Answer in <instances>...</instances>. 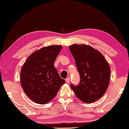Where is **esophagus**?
Here are the masks:
<instances>
[{"mask_svg":"<svg viewBox=\"0 0 129 129\" xmlns=\"http://www.w3.org/2000/svg\"><path fill=\"white\" fill-rule=\"evenodd\" d=\"M70 80H71V79H70L69 77H68V78H67L66 79V82L68 83H69L70 82Z\"/></svg>","mask_w":129,"mask_h":129,"instance_id":"34e87169","label":"esophagus"}]
</instances>
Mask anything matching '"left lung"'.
Here are the masks:
<instances>
[{
  "label": "left lung",
  "instance_id": "8db88e82",
  "mask_svg": "<svg viewBox=\"0 0 129 129\" xmlns=\"http://www.w3.org/2000/svg\"><path fill=\"white\" fill-rule=\"evenodd\" d=\"M69 49L80 75V83L71 85L75 95L82 101L93 103L103 96L110 79L108 63L100 51L85 44H73Z\"/></svg>",
  "mask_w": 129,
  "mask_h": 129
}]
</instances>
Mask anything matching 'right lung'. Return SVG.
Returning a JSON list of instances; mask_svg holds the SVG:
<instances>
[{
	"label": "right lung",
	"mask_w": 129,
	"mask_h": 129,
	"mask_svg": "<svg viewBox=\"0 0 129 129\" xmlns=\"http://www.w3.org/2000/svg\"><path fill=\"white\" fill-rule=\"evenodd\" d=\"M62 46L44 47L28 57L22 68L21 82L26 95L35 103L45 104L51 101L65 83L54 66Z\"/></svg>",
	"instance_id": "right-lung-1"
}]
</instances>
